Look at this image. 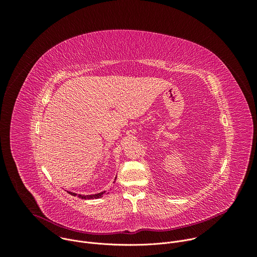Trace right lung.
I'll use <instances>...</instances> for the list:
<instances>
[{
  "label": "right lung",
  "mask_w": 257,
  "mask_h": 257,
  "mask_svg": "<svg viewBox=\"0 0 257 257\" xmlns=\"http://www.w3.org/2000/svg\"><path fill=\"white\" fill-rule=\"evenodd\" d=\"M69 194L73 195V196H77L81 199H97V198H101L104 194V191L103 192H100V193H96V194H91V195H82V194H76V193H73V192H70V191H67Z\"/></svg>",
  "instance_id": "obj_1"
}]
</instances>
